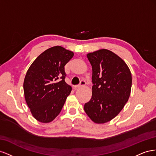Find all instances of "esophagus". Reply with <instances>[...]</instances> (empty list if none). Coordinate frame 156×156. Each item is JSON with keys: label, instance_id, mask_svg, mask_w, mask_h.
<instances>
[{"label": "esophagus", "instance_id": "1", "mask_svg": "<svg viewBox=\"0 0 156 156\" xmlns=\"http://www.w3.org/2000/svg\"><path fill=\"white\" fill-rule=\"evenodd\" d=\"M85 84H86V82H85V81H84V80H82V81H81V83H80V84H78V85H76V86H75V87H74V88H75V89H76L77 88L81 87H82V86L85 85Z\"/></svg>", "mask_w": 156, "mask_h": 156}]
</instances>
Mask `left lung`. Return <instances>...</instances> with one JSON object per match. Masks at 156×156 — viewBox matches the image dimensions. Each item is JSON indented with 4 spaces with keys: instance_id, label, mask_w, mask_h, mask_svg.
I'll use <instances>...</instances> for the list:
<instances>
[{
    "instance_id": "obj_1",
    "label": "left lung",
    "mask_w": 156,
    "mask_h": 156,
    "mask_svg": "<svg viewBox=\"0 0 156 156\" xmlns=\"http://www.w3.org/2000/svg\"><path fill=\"white\" fill-rule=\"evenodd\" d=\"M92 68V95L84 106L94 123L104 124L114 119L130 96L132 77L124 61L105 49L88 53Z\"/></svg>"
}]
</instances>
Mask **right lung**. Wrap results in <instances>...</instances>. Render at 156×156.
Returning <instances> with one entry per match:
<instances>
[{
  "mask_svg": "<svg viewBox=\"0 0 156 156\" xmlns=\"http://www.w3.org/2000/svg\"><path fill=\"white\" fill-rule=\"evenodd\" d=\"M73 55L61 46L52 47L37 56L28 69L23 83L25 98L37 121L49 123L62 110L72 91L64 81V66Z\"/></svg>",
  "mask_w": 156,
  "mask_h": 156,
  "instance_id": "add662e5",
  "label": "right lung"
}]
</instances>
